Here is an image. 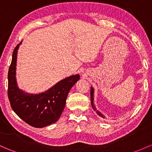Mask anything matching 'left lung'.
Masks as SVG:
<instances>
[{"label": "left lung", "mask_w": 152, "mask_h": 152, "mask_svg": "<svg viewBox=\"0 0 152 152\" xmlns=\"http://www.w3.org/2000/svg\"><path fill=\"white\" fill-rule=\"evenodd\" d=\"M91 106H92V108H93L94 109H95L96 110V109H95V106H94V88H91ZM97 112V114H98V115L99 116H102V117H103V118H104V116H103V115L101 114L100 112H99V111H96Z\"/></svg>", "instance_id": "1"}]
</instances>
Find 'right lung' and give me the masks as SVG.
I'll use <instances>...</instances> for the list:
<instances>
[{
	"instance_id": "obj_1",
	"label": "right lung",
	"mask_w": 152,
	"mask_h": 152,
	"mask_svg": "<svg viewBox=\"0 0 152 152\" xmlns=\"http://www.w3.org/2000/svg\"><path fill=\"white\" fill-rule=\"evenodd\" d=\"M18 43L13 52L12 61L8 74V96L12 109L28 124L42 128L58 120L66 105L69 91L79 80V75L59 81L44 93L28 94L20 91L15 80L17 50Z\"/></svg>"
}]
</instances>
